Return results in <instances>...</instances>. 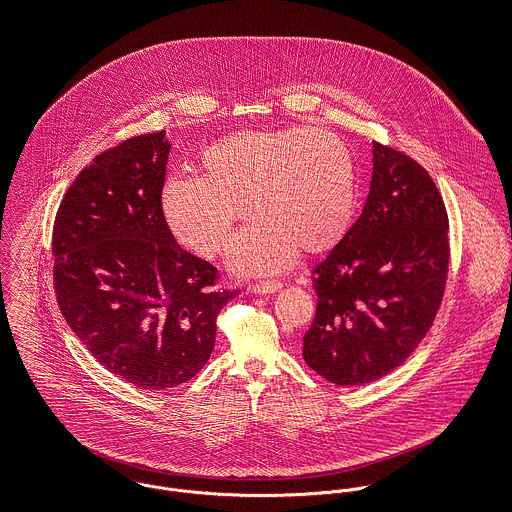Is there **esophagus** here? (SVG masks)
Instances as JSON below:
<instances>
[{"label": "esophagus", "mask_w": 512, "mask_h": 512, "mask_svg": "<svg viewBox=\"0 0 512 512\" xmlns=\"http://www.w3.org/2000/svg\"><path fill=\"white\" fill-rule=\"evenodd\" d=\"M249 293H255V295H273L277 291L283 289V283L279 281H267V283H253L247 287Z\"/></svg>", "instance_id": "obj_1"}]
</instances>
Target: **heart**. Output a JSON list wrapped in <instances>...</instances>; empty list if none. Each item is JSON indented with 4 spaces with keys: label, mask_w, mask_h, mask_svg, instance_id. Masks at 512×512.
I'll use <instances>...</instances> for the list:
<instances>
[{
    "label": "heart",
    "mask_w": 512,
    "mask_h": 512,
    "mask_svg": "<svg viewBox=\"0 0 512 512\" xmlns=\"http://www.w3.org/2000/svg\"><path fill=\"white\" fill-rule=\"evenodd\" d=\"M203 175L171 177L161 207L173 237L211 257L223 251L235 225L257 217L231 249L239 275H271L305 255L333 251L349 233L357 207V177L349 149L313 127L245 129L209 145Z\"/></svg>",
    "instance_id": "b5f03b06"
}]
</instances>
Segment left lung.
<instances>
[{
    "label": "left lung",
    "instance_id": "1",
    "mask_svg": "<svg viewBox=\"0 0 512 512\" xmlns=\"http://www.w3.org/2000/svg\"><path fill=\"white\" fill-rule=\"evenodd\" d=\"M449 271V219L431 175L373 141L361 217L313 271L319 297L303 359L327 381L373 383L425 339Z\"/></svg>",
    "mask_w": 512,
    "mask_h": 512
}]
</instances>
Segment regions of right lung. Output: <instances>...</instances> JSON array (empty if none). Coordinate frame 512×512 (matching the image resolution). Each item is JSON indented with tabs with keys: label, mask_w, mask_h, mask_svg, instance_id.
<instances>
[{
	"label": "right lung",
	"mask_w": 512,
	"mask_h": 512,
	"mask_svg": "<svg viewBox=\"0 0 512 512\" xmlns=\"http://www.w3.org/2000/svg\"><path fill=\"white\" fill-rule=\"evenodd\" d=\"M165 131L97 155L67 189L53 225L61 315L109 373L165 391L195 377L215 347L217 315L237 291H211L217 269L183 251L161 191Z\"/></svg>",
	"instance_id": "obj_1"
}]
</instances>
